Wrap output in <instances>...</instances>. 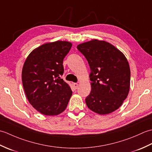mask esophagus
I'll list each match as a JSON object with an SVG mask.
<instances>
[{"label": "esophagus", "instance_id": "1", "mask_svg": "<svg viewBox=\"0 0 152 152\" xmlns=\"http://www.w3.org/2000/svg\"><path fill=\"white\" fill-rule=\"evenodd\" d=\"M73 87H74V89H76L77 88H78V83H73Z\"/></svg>", "mask_w": 152, "mask_h": 152}]
</instances>
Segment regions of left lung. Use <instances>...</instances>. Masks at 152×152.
I'll return each mask as SVG.
<instances>
[{
  "mask_svg": "<svg viewBox=\"0 0 152 152\" xmlns=\"http://www.w3.org/2000/svg\"><path fill=\"white\" fill-rule=\"evenodd\" d=\"M91 69V91L86 98L91 110L108 114L118 109L130 88L131 71L126 57L105 41L93 40L79 44Z\"/></svg>",
  "mask_w": 152,
  "mask_h": 152,
  "instance_id": "obj_1",
  "label": "left lung"
}]
</instances>
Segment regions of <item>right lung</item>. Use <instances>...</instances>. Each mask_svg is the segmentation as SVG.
I'll list each match as a JSON object with an SVG mask.
<instances>
[{
  "mask_svg": "<svg viewBox=\"0 0 152 152\" xmlns=\"http://www.w3.org/2000/svg\"><path fill=\"white\" fill-rule=\"evenodd\" d=\"M72 44L66 41L46 43L34 50L25 61L22 83L28 102L38 112L56 115L66 109L72 91L61 78L63 59Z\"/></svg>",
  "mask_w": 152,
  "mask_h": 152,
  "instance_id": "add662e5",
  "label": "right lung"
}]
</instances>
